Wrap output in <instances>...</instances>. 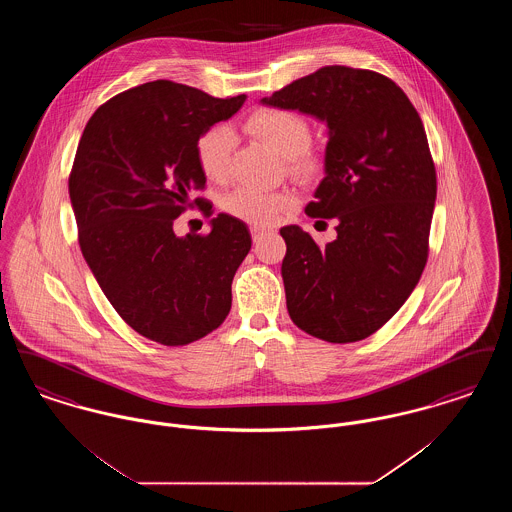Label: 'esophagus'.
<instances>
[{
    "instance_id": "obj_1",
    "label": "esophagus",
    "mask_w": 512,
    "mask_h": 512,
    "mask_svg": "<svg viewBox=\"0 0 512 512\" xmlns=\"http://www.w3.org/2000/svg\"><path fill=\"white\" fill-rule=\"evenodd\" d=\"M267 232V228L253 224V226H251V236H253V242H259V240H261V238H263Z\"/></svg>"
}]
</instances>
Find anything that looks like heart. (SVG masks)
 Instances as JSON below:
<instances>
[{
    "mask_svg": "<svg viewBox=\"0 0 512 512\" xmlns=\"http://www.w3.org/2000/svg\"><path fill=\"white\" fill-rule=\"evenodd\" d=\"M245 128L272 147L280 157L288 159L292 172L303 178L317 176L322 169V159L309 147V122L292 111L280 107H263L249 115ZM234 149V132L228 126H213L197 140V163L201 172L213 180L222 182L228 174L230 153ZM295 205L292 192H270L253 186H242L226 195L224 209L249 224H272Z\"/></svg>",
    "mask_w": 512,
    "mask_h": 512,
    "instance_id": "heart-1",
    "label": "heart"
}]
</instances>
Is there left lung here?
Here are the masks:
<instances>
[{"mask_svg":"<svg viewBox=\"0 0 512 512\" xmlns=\"http://www.w3.org/2000/svg\"><path fill=\"white\" fill-rule=\"evenodd\" d=\"M261 103L324 122L328 136L305 213L338 220V238L318 247L295 224L280 230L288 313L318 340H365L407 301L428 259L438 188L422 121L393 80L341 65Z\"/></svg>","mask_w":512,"mask_h":512,"instance_id":"8db88e82","label":"left lung"}]
</instances>
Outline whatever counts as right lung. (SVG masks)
Wrapping results in <instances>:
<instances>
[{
    "mask_svg": "<svg viewBox=\"0 0 512 512\" xmlns=\"http://www.w3.org/2000/svg\"><path fill=\"white\" fill-rule=\"evenodd\" d=\"M244 101L155 80L109 99L84 128L69 178L80 249L109 303L147 340L186 345L230 313L247 226L219 213L209 234L178 238L172 224L207 182L197 140Z\"/></svg>",
    "mask_w": 512,
    "mask_h": 512,
    "instance_id": "obj_1",
    "label": "right lung"
}]
</instances>
